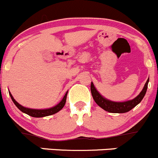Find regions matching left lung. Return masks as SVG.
Here are the masks:
<instances>
[{"label": "left lung", "instance_id": "1", "mask_svg": "<svg viewBox=\"0 0 158 158\" xmlns=\"http://www.w3.org/2000/svg\"><path fill=\"white\" fill-rule=\"evenodd\" d=\"M148 82L149 79L146 82L145 86H144L143 90L141 91L140 94L137 96L135 98H134L132 101H126V102H114V101H110L105 99L96 89L93 82H91L90 86L91 94H92L93 98H94L95 102L97 104V105H99L104 110H107V111L110 113H126L132 110L137 104L140 103V101H142L143 97L145 96L146 92H147Z\"/></svg>", "mask_w": 158, "mask_h": 158}]
</instances>
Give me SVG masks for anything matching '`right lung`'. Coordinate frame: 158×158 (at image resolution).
<instances>
[{"mask_svg": "<svg viewBox=\"0 0 158 158\" xmlns=\"http://www.w3.org/2000/svg\"><path fill=\"white\" fill-rule=\"evenodd\" d=\"M10 96H11V98L12 100V101L14 102V104H15L16 107L19 109V110L23 111V113H26V114H29V116H32V117L34 118H42V117H45V116H49L51 115V114H54L55 113L58 112L59 110H61L63 108V107L64 106L66 102V98H67V94L68 92L66 93L64 97H63L62 101L61 102L59 103L58 104H57L54 107H51V108L49 109H44V110H37V109H30V108H27V107H23L22 105L19 104L13 98L12 95L11 94H9Z\"/></svg>", "mask_w": 158, "mask_h": 158, "instance_id": "right-lung-1", "label": "right lung"}]
</instances>
